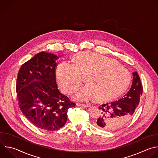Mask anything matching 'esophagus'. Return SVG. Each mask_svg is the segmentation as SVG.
Segmentation results:
<instances>
[{"label": "esophagus", "instance_id": "1", "mask_svg": "<svg viewBox=\"0 0 158 158\" xmlns=\"http://www.w3.org/2000/svg\"><path fill=\"white\" fill-rule=\"evenodd\" d=\"M77 106L78 107H84V108H87L90 106L89 105H87V104H79V103H77Z\"/></svg>", "mask_w": 158, "mask_h": 158}]
</instances>
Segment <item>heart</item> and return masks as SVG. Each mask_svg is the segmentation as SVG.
<instances>
[{
    "label": "heart",
    "instance_id": "obj_1",
    "mask_svg": "<svg viewBox=\"0 0 158 158\" xmlns=\"http://www.w3.org/2000/svg\"><path fill=\"white\" fill-rule=\"evenodd\" d=\"M74 64L63 61L56 71L58 83L68 94L77 91L86 79V84L75 95L79 102L97 97L107 100L124 92L130 84V72L117 61L93 52H83L76 56Z\"/></svg>",
    "mask_w": 158,
    "mask_h": 158
}]
</instances>
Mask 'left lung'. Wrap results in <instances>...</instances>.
I'll return each instance as SVG.
<instances>
[{"label": "left lung", "mask_w": 158, "mask_h": 158, "mask_svg": "<svg viewBox=\"0 0 158 158\" xmlns=\"http://www.w3.org/2000/svg\"><path fill=\"white\" fill-rule=\"evenodd\" d=\"M130 89L118 100L103 104L99 107L102 114L95 121V125L106 131H114L122 128L132 117L138 107L143 87L137 72L133 73Z\"/></svg>", "instance_id": "8db88e82"}]
</instances>
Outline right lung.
<instances>
[{
  "label": "right lung",
  "mask_w": 158,
  "mask_h": 158,
  "mask_svg": "<svg viewBox=\"0 0 158 158\" xmlns=\"http://www.w3.org/2000/svg\"><path fill=\"white\" fill-rule=\"evenodd\" d=\"M58 56L41 52L20 68L17 79L20 109L36 127L56 131L66 123L68 110L76 106L57 86L55 69Z\"/></svg>",
  "instance_id": "right-lung-1"
}]
</instances>
